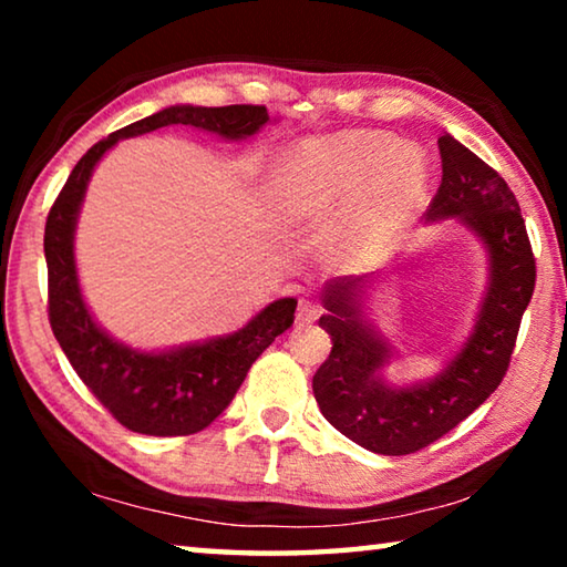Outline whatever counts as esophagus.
I'll list each match as a JSON object with an SVG mask.
<instances>
[{"instance_id":"1","label":"esophagus","mask_w":567,"mask_h":567,"mask_svg":"<svg viewBox=\"0 0 567 567\" xmlns=\"http://www.w3.org/2000/svg\"><path fill=\"white\" fill-rule=\"evenodd\" d=\"M318 318H320V307L310 300H300V305H297V315H295L297 324H312Z\"/></svg>"}]
</instances>
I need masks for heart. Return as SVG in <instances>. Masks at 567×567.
Returning a JSON list of instances; mask_svg holds the SVG:
<instances>
[{"mask_svg": "<svg viewBox=\"0 0 567 567\" xmlns=\"http://www.w3.org/2000/svg\"><path fill=\"white\" fill-rule=\"evenodd\" d=\"M430 185L422 150L385 132H344L297 145L275 185L277 215L290 225L342 217L340 249L378 260L405 233Z\"/></svg>", "mask_w": 567, "mask_h": 567, "instance_id": "heart-1", "label": "heart"}]
</instances>
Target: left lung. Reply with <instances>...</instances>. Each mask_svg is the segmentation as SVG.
Instances as JSON below:
<instances>
[{
  "label": "left lung",
  "mask_w": 567,
  "mask_h": 567,
  "mask_svg": "<svg viewBox=\"0 0 567 567\" xmlns=\"http://www.w3.org/2000/svg\"><path fill=\"white\" fill-rule=\"evenodd\" d=\"M443 182L427 223L455 219L487 255V282L465 342L430 380L395 385L385 378L392 344L364 312L382 272L324 282L330 358L312 378L315 400L332 427L378 455H410L460 425L501 385L527 302L535 290V257L520 205L507 182L475 152L443 134Z\"/></svg>",
  "instance_id": "8db88e82"
}]
</instances>
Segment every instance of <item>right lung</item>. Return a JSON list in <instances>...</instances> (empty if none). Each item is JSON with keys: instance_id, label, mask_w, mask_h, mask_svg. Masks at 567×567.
Listing matches in <instances>:
<instances>
[{"instance_id": "right-lung-1", "label": "right lung", "mask_w": 567, "mask_h": 567, "mask_svg": "<svg viewBox=\"0 0 567 567\" xmlns=\"http://www.w3.org/2000/svg\"><path fill=\"white\" fill-rule=\"evenodd\" d=\"M270 114L255 104L195 107L175 104L132 122L97 142L76 162L54 199L44 227V257L50 275V324L56 342L94 398L114 420L142 435H192L223 415L247 378L252 362L277 334L290 330L295 297L275 300L237 332L165 350H137L102 328L84 302L74 260V233L87 185L100 159L120 140L140 137L169 124H189L229 142L255 137Z\"/></svg>"}]
</instances>
